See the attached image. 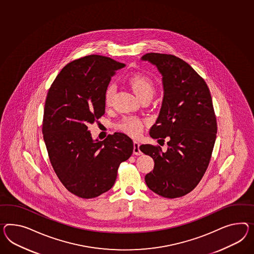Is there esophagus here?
Segmentation results:
<instances>
[{
  "mask_svg": "<svg viewBox=\"0 0 254 254\" xmlns=\"http://www.w3.org/2000/svg\"><path fill=\"white\" fill-rule=\"evenodd\" d=\"M139 146H140V143H138L137 141H134L133 142V154L136 155V156L142 155V152H141V150L139 148Z\"/></svg>",
  "mask_w": 254,
  "mask_h": 254,
  "instance_id": "esophagus-1",
  "label": "esophagus"
}]
</instances>
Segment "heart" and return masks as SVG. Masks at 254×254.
Segmentation results:
<instances>
[{
	"label": "heart",
	"instance_id": "obj_1",
	"mask_svg": "<svg viewBox=\"0 0 254 254\" xmlns=\"http://www.w3.org/2000/svg\"><path fill=\"white\" fill-rule=\"evenodd\" d=\"M128 83L137 97L142 99L145 97H152L155 91V83L153 79L143 72H135L128 78ZM116 91L115 85H108L104 92V102L110 105ZM143 121L135 116H126L117 124L118 129L130 134L131 136L139 135L143 129Z\"/></svg>",
	"mask_w": 254,
	"mask_h": 254
}]
</instances>
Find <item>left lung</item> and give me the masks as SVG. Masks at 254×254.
Wrapping results in <instances>:
<instances>
[{"mask_svg": "<svg viewBox=\"0 0 254 254\" xmlns=\"http://www.w3.org/2000/svg\"><path fill=\"white\" fill-rule=\"evenodd\" d=\"M142 60L157 67L164 85L162 107L150 136L158 143L169 140L166 152L159 145L140 146L155 161L145 183L165 198L182 197L198 185L212 156L217 132L212 97L203 78L175 55L150 52Z\"/></svg>", "mask_w": 254, "mask_h": 254, "instance_id": "left-lung-1", "label": "left lung"}]
</instances>
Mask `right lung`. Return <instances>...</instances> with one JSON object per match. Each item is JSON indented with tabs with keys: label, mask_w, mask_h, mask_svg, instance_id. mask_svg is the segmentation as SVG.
I'll return each mask as SVG.
<instances>
[{
	"label": "right lung",
	"mask_w": 254,
	"mask_h": 254,
	"mask_svg": "<svg viewBox=\"0 0 254 254\" xmlns=\"http://www.w3.org/2000/svg\"><path fill=\"white\" fill-rule=\"evenodd\" d=\"M125 64L92 54L66 64L46 98L42 133L52 168L71 193L91 199L111 190L133 143L123 132L92 139L88 126L105 113L104 92Z\"/></svg>",
	"instance_id": "right-lung-1"
}]
</instances>
